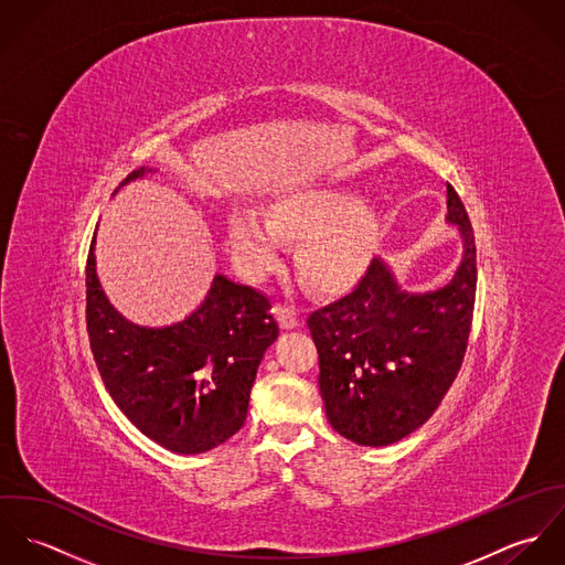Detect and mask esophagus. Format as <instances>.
<instances>
[{
  "mask_svg": "<svg viewBox=\"0 0 565 565\" xmlns=\"http://www.w3.org/2000/svg\"><path fill=\"white\" fill-rule=\"evenodd\" d=\"M271 313L276 316V320L280 322L285 330H291V328H296L300 323L298 311L294 307H289V305H274Z\"/></svg>",
  "mask_w": 565,
  "mask_h": 565,
  "instance_id": "34e87169",
  "label": "esophagus"
}]
</instances>
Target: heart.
<instances>
[{"label": "heart", "instance_id": "heart-1", "mask_svg": "<svg viewBox=\"0 0 565 565\" xmlns=\"http://www.w3.org/2000/svg\"><path fill=\"white\" fill-rule=\"evenodd\" d=\"M381 235V211L363 198L330 184H309L280 193L267 217L252 206L228 215V247L249 278L271 271L282 254V239L298 242L296 267L320 291H337L365 267Z\"/></svg>", "mask_w": 565, "mask_h": 565}]
</instances>
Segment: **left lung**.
<instances>
[{
	"label": "left lung",
	"instance_id": "obj_1",
	"mask_svg": "<svg viewBox=\"0 0 565 565\" xmlns=\"http://www.w3.org/2000/svg\"><path fill=\"white\" fill-rule=\"evenodd\" d=\"M446 222L463 256L444 287L406 291L376 256L356 287L307 320L320 354V394L330 426L359 446H390L419 428L463 363L477 298V243L452 189Z\"/></svg>",
	"mask_w": 565,
	"mask_h": 565
}]
</instances>
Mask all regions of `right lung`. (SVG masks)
I'll return each mask as SVG.
<instances>
[{
	"instance_id": "obj_1",
	"label": "right lung",
	"mask_w": 565,
	"mask_h": 565,
	"mask_svg": "<svg viewBox=\"0 0 565 565\" xmlns=\"http://www.w3.org/2000/svg\"><path fill=\"white\" fill-rule=\"evenodd\" d=\"M154 173L132 171L117 189ZM113 193V195H115ZM260 291L215 274L195 311L169 326L126 320L95 271V235L86 258V330L110 398L152 441L175 455H200L231 439L245 422L265 350L278 337Z\"/></svg>"
}]
</instances>
